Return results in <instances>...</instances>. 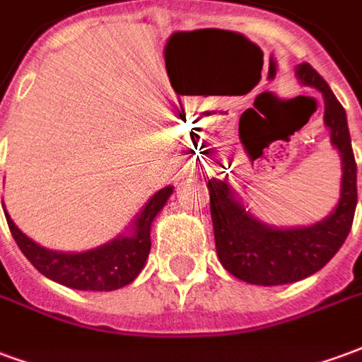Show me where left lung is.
Segmentation results:
<instances>
[{
    "instance_id": "left-lung-1",
    "label": "left lung",
    "mask_w": 362,
    "mask_h": 362,
    "mask_svg": "<svg viewBox=\"0 0 362 362\" xmlns=\"http://www.w3.org/2000/svg\"><path fill=\"white\" fill-rule=\"evenodd\" d=\"M296 75L324 95V122L332 129V143L341 153V197L335 211L318 225L304 228H273L256 221L236 202L223 180H209L215 248L221 264L230 275L252 285L295 283L326 266L349 235L357 207V163L351 147L345 110L322 75L300 64Z\"/></svg>"
}]
</instances>
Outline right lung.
<instances>
[{
	"label": "right lung",
	"instance_id": "add662e5",
	"mask_svg": "<svg viewBox=\"0 0 362 362\" xmlns=\"http://www.w3.org/2000/svg\"><path fill=\"white\" fill-rule=\"evenodd\" d=\"M170 194L173 188L166 186L151 197L149 204L143 207L139 217L135 219L134 235L116 238L100 248L83 254L46 250L33 243L27 235H23L7 213L5 219L21 252L48 279L79 291H116L129 285L145 266L151 252V223L165 207Z\"/></svg>",
	"mask_w": 362,
	"mask_h": 362
}]
</instances>
